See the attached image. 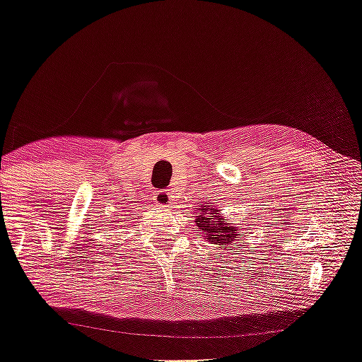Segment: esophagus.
I'll return each mask as SVG.
<instances>
[{
	"label": "esophagus",
	"mask_w": 362,
	"mask_h": 362,
	"mask_svg": "<svg viewBox=\"0 0 362 362\" xmlns=\"http://www.w3.org/2000/svg\"><path fill=\"white\" fill-rule=\"evenodd\" d=\"M154 202L163 208H170L175 203V193L174 190H159L154 193Z\"/></svg>",
	"instance_id": "obj_1"
}]
</instances>
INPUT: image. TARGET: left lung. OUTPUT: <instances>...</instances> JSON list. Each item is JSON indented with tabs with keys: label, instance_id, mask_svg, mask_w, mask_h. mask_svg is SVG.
Listing matches in <instances>:
<instances>
[{
	"label": "left lung",
	"instance_id": "obj_1",
	"mask_svg": "<svg viewBox=\"0 0 362 362\" xmlns=\"http://www.w3.org/2000/svg\"><path fill=\"white\" fill-rule=\"evenodd\" d=\"M195 223L198 229L203 230L208 242L223 250H233L235 237L240 235L242 230V228L224 223L223 216H219V209H216L211 203H204L202 208H197Z\"/></svg>",
	"mask_w": 362,
	"mask_h": 362
}]
</instances>
